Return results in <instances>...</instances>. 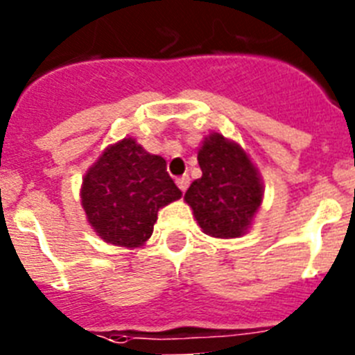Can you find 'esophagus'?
Here are the masks:
<instances>
[{
    "instance_id": "obj_1",
    "label": "esophagus",
    "mask_w": 355,
    "mask_h": 355,
    "mask_svg": "<svg viewBox=\"0 0 355 355\" xmlns=\"http://www.w3.org/2000/svg\"><path fill=\"white\" fill-rule=\"evenodd\" d=\"M175 183H178V187H180L181 192H187L188 184H190V178H188V175H181V178H178V180H175Z\"/></svg>"
}]
</instances>
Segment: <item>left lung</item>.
Masks as SVG:
<instances>
[{
    "label": "left lung",
    "mask_w": 355,
    "mask_h": 355,
    "mask_svg": "<svg viewBox=\"0 0 355 355\" xmlns=\"http://www.w3.org/2000/svg\"><path fill=\"white\" fill-rule=\"evenodd\" d=\"M202 175L184 193L202 233L240 238L249 231L263 202L261 174L240 144L209 133L197 149Z\"/></svg>",
    "instance_id": "left-lung-1"
}]
</instances>
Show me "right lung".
I'll return each mask as SVG.
<instances>
[{
  "instance_id": "right-lung-1",
  "label": "right lung",
  "mask_w": 355,
  "mask_h": 355,
  "mask_svg": "<svg viewBox=\"0 0 355 355\" xmlns=\"http://www.w3.org/2000/svg\"><path fill=\"white\" fill-rule=\"evenodd\" d=\"M167 162L150 155L137 140L106 147L81 183V206L94 233L106 243L142 247L153 234L158 211L181 199Z\"/></svg>"
}]
</instances>
